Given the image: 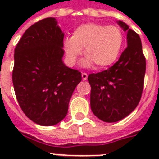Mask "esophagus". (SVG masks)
<instances>
[{"label":"esophagus","instance_id":"esophagus-1","mask_svg":"<svg viewBox=\"0 0 159 159\" xmlns=\"http://www.w3.org/2000/svg\"><path fill=\"white\" fill-rule=\"evenodd\" d=\"M82 80H87V74L86 72H82Z\"/></svg>","mask_w":159,"mask_h":159}]
</instances>
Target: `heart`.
Segmentation results:
<instances>
[{"label": "heart", "mask_w": 159, "mask_h": 159, "mask_svg": "<svg viewBox=\"0 0 159 159\" xmlns=\"http://www.w3.org/2000/svg\"><path fill=\"white\" fill-rule=\"evenodd\" d=\"M123 44V34L118 27L87 23L75 29L71 38L65 39L63 48L70 66L77 62L84 48L87 58L83 64L89 66L93 63L96 68L102 69L116 62Z\"/></svg>", "instance_id": "b5f03b06"}]
</instances>
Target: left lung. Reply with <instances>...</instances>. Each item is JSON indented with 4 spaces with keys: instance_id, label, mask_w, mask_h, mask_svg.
I'll use <instances>...</instances> for the list:
<instances>
[{
    "instance_id": "1",
    "label": "left lung",
    "mask_w": 159,
    "mask_h": 159,
    "mask_svg": "<svg viewBox=\"0 0 159 159\" xmlns=\"http://www.w3.org/2000/svg\"><path fill=\"white\" fill-rule=\"evenodd\" d=\"M128 45L108 69L88 75L91 108L105 122H116L129 116L140 102L144 84L146 59L139 36L122 21Z\"/></svg>"
}]
</instances>
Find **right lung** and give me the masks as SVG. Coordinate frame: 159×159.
<instances>
[{"label": "right lung", "mask_w": 159, "mask_h": 159, "mask_svg": "<svg viewBox=\"0 0 159 159\" xmlns=\"http://www.w3.org/2000/svg\"><path fill=\"white\" fill-rule=\"evenodd\" d=\"M63 38L56 20L48 17L29 27L15 48L16 99L25 116L43 126L65 118L73 91L82 81L79 71L62 62Z\"/></svg>", "instance_id": "right-lung-1"}]
</instances>
